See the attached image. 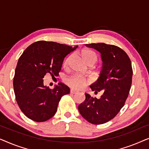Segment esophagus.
Wrapping results in <instances>:
<instances>
[{
	"instance_id": "34e87169",
	"label": "esophagus",
	"mask_w": 149,
	"mask_h": 149,
	"mask_svg": "<svg viewBox=\"0 0 149 149\" xmlns=\"http://www.w3.org/2000/svg\"><path fill=\"white\" fill-rule=\"evenodd\" d=\"M78 93V91L73 90V89H71L70 90V93H72V94H76V93Z\"/></svg>"
}]
</instances>
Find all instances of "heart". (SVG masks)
<instances>
[{
	"mask_svg": "<svg viewBox=\"0 0 149 149\" xmlns=\"http://www.w3.org/2000/svg\"><path fill=\"white\" fill-rule=\"evenodd\" d=\"M80 55L83 59V60L88 66H93L97 61V56L93 51L88 49L83 50L81 52ZM72 59V55L67 56L66 59L64 60V62H63V66L64 68H67L68 66V65L70 64ZM65 83H66V84L68 86L71 87L72 89H76V90H79V89H83L87 85V81L86 80V79L83 78L82 77L72 75V76L68 77L65 79Z\"/></svg>",
	"mask_w": 149,
	"mask_h": 149,
	"instance_id": "b5f03b06",
	"label": "heart"
}]
</instances>
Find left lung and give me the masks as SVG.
Wrapping results in <instances>:
<instances>
[{
	"label": "left lung",
	"mask_w": 149,
	"mask_h": 149,
	"mask_svg": "<svg viewBox=\"0 0 149 149\" xmlns=\"http://www.w3.org/2000/svg\"><path fill=\"white\" fill-rule=\"evenodd\" d=\"M85 45L101 54L102 68L90 88L95 93L102 91L103 94L97 99L85 93V100L78 109L87 121L100 125L113 119L125 104L132 85V62L127 54L117 46L103 42Z\"/></svg>",
	"instance_id": "1"
}]
</instances>
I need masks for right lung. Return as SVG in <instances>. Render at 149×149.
<instances>
[{
	"instance_id": "1",
	"label": "right lung",
	"mask_w": 149,
	"mask_h": 149,
	"mask_svg": "<svg viewBox=\"0 0 149 149\" xmlns=\"http://www.w3.org/2000/svg\"><path fill=\"white\" fill-rule=\"evenodd\" d=\"M78 46L39 40L26 49L19 57L13 78L15 99L24 115L32 121H46L57 112L60 99L70 88L59 83L53 89L44 85L47 73L59 75L64 59Z\"/></svg>"
}]
</instances>
